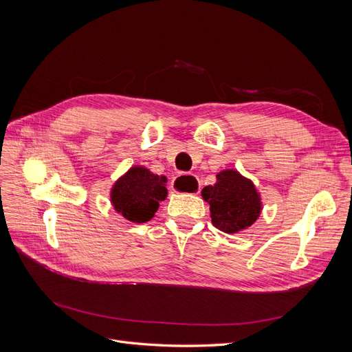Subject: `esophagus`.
Returning a JSON list of instances; mask_svg holds the SVG:
<instances>
[{
  "label": "esophagus",
  "instance_id": "obj_1",
  "mask_svg": "<svg viewBox=\"0 0 352 352\" xmlns=\"http://www.w3.org/2000/svg\"><path fill=\"white\" fill-rule=\"evenodd\" d=\"M199 180L197 176L194 175H177L173 182H172V189L175 192H180V194H198L199 192Z\"/></svg>",
  "mask_w": 352,
  "mask_h": 352
}]
</instances>
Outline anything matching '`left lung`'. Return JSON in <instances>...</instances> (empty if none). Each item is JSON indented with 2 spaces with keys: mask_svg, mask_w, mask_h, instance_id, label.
<instances>
[{
  "mask_svg": "<svg viewBox=\"0 0 352 352\" xmlns=\"http://www.w3.org/2000/svg\"><path fill=\"white\" fill-rule=\"evenodd\" d=\"M216 177L214 185L201 190L210 204L212 225L225 233L250 228L261 212L260 194L254 184L236 170H223Z\"/></svg>",
  "mask_w": 352,
  "mask_h": 352,
  "instance_id": "obj_1",
  "label": "left lung"
}]
</instances>
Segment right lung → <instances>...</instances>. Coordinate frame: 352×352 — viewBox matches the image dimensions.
Listing matches in <instances>:
<instances>
[{
	"instance_id": "right-lung-1",
	"label": "right lung",
	"mask_w": 352,
	"mask_h": 352,
	"mask_svg": "<svg viewBox=\"0 0 352 352\" xmlns=\"http://www.w3.org/2000/svg\"><path fill=\"white\" fill-rule=\"evenodd\" d=\"M166 182L164 176L154 175L142 166H135L113 185L111 204L129 221L145 223L154 217L160 201L166 199Z\"/></svg>"
}]
</instances>
